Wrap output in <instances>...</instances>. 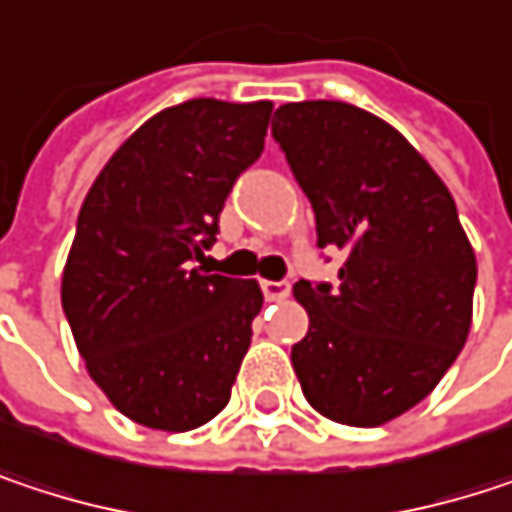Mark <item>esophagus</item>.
<instances>
[{"label":"esophagus","mask_w":512,"mask_h":512,"mask_svg":"<svg viewBox=\"0 0 512 512\" xmlns=\"http://www.w3.org/2000/svg\"><path fill=\"white\" fill-rule=\"evenodd\" d=\"M260 290L269 302H281L290 296V284L287 281H260Z\"/></svg>","instance_id":"34e87169"}]
</instances>
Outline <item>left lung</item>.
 Listing matches in <instances>:
<instances>
[{"label":"left lung","instance_id":"obj_1","mask_svg":"<svg viewBox=\"0 0 512 512\" xmlns=\"http://www.w3.org/2000/svg\"><path fill=\"white\" fill-rule=\"evenodd\" d=\"M272 139L308 195L338 284L299 281L308 335L293 344L305 400L350 427L421 403L471 326L477 260L439 174L391 124L338 100L275 109Z\"/></svg>","mask_w":512,"mask_h":512}]
</instances>
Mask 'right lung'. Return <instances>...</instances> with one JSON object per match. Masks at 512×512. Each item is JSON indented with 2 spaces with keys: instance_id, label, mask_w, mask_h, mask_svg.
Wrapping results in <instances>:
<instances>
[{
  "instance_id": "add662e5",
  "label": "right lung",
  "mask_w": 512,
  "mask_h": 512,
  "mask_svg": "<svg viewBox=\"0 0 512 512\" xmlns=\"http://www.w3.org/2000/svg\"><path fill=\"white\" fill-rule=\"evenodd\" d=\"M269 100H186L145 121L88 189L61 308L118 412L186 433L216 418L252 344L257 281L207 275L237 177L263 154Z\"/></svg>"
}]
</instances>
